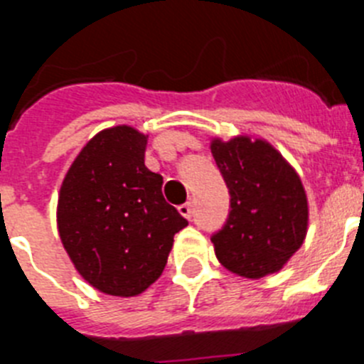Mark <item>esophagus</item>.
I'll list each match as a JSON object with an SVG mask.
<instances>
[{"instance_id":"34e87169","label":"esophagus","mask_w":364,"mask_h":364,"mask_svg":"<svg viewBox=\"0 0 364 364\" xmlns=\"http://www.w3.org/2000/svg\"><path fill=\"white\" fill-rule=\"evenodd\" d=\"M178 211H180V215H182V217L191 218L193 217V205H191V202H186V204L178 205Z\"/></svg>"}]
</instances>
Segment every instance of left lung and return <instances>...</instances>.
Segmentation results:
<instances>
[{
  "label": "left lung",
  "instance_id": "obj_1",
  "mask_svg": "<svg viewBox=\"0 0 364 364\" xmlns=\"http://www.w3.org/2000/svg\"><path fill=\"white\" fill-rule=\"evenodd\" d=\"M211 153L230 193L226 222L211 235L217 259L247 279L277 272L306 235L308 204L297 173L262 140H215Z\"/></svg>",
  "mask_w": 364,
  "mask_h": 364
}]
</instances>
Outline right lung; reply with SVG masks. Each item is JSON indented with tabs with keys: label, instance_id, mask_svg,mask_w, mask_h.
Returning a JSON list of instances; mask_svg holds the SVG:
<instances>
[{
	"label": "right lung",
	"instance_id": "1",
	"mask_svg": "<svg viewBox=\"0 0 364 364\" xmlns=\"http://www.w3.org/2000/svg\"><path fill=\"white\" fill-rule=\"evenodd\" d=\"M147 136L118 125L74 160L58 202V230L76 269L109 295L142 294L166 268L173 237L188 226L144 164Z\"/></svg>",
	"mask_w": 364,
	"mask_h": 364
}]
</instances>
